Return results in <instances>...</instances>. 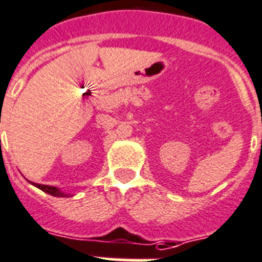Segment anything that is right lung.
<instances>
[{"label":"right lung","mask_w":262,"mask_h":262,"mask_svg":"<svg viewBox=\"0 0 262 262\" xmlns=\"http://www.w3.org/2000/svg\"><path fill=\"white\" fill-rule=\"evenodd\" d=\"M33 184H34L37 188L42 189V191L46 192V193H49V195L51 196H57V198H69V196H70V195H67V193H63L62 191H59L57 187H51V185H43V184H35V183H33Z\"/></svg>","instance_id":"obj_1"}]
</instances>
